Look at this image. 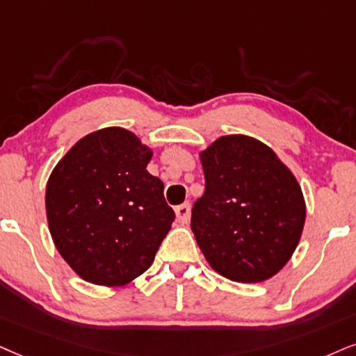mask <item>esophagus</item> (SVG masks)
I'll return each mask as SVG.
<instances>
[{
    "label": "esophagus",
    "instance_id": "obj_1",
    "mask_svg": "<svg viewBox=\"0 0 356 356\" xmlns=\"http://www.w3.org/2000/svg\"><path fill=\"white\" fill-rule=\"evenodd\" d=\"M175 213H177L178 222H181V225H186V222L190 221V216H191L190 203H183L181 206H178V208L175 209Z\"/></svg>",
    "mask_w": 356,
    "mask_h": 356
}]
</instances>
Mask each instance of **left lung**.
Returning a JSON list of instances; mask_svg holds the SVG:
<instances>
[{"instance_id": "obj_1", "label": "left lung", "mask_w": 356, "mask_h": 356, "mask_svg": "<svg viewBox=\"0 0 356 356\" xmlns=\"http://www.w3.org/2000/svg\"><path fill=\"white\" fill-rule=\"evenodd\" d=\"M198 155L206 190L193 206L191 229L204 259L234 282L274 277L291 261L305 225L296 175L249 135H222Z\"/></svg>"}]
</instances>
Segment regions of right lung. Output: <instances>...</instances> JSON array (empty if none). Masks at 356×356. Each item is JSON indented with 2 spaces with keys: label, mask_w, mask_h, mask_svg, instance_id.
Returning <instances> with one entry per match:
<instances>
[{
  "label": "right lung",
  "mask_w": 356,
  "mask_h": 356,
  "mask_svg": "<svg viewBox=\"0 0 356 356\" xmlns=\"http://www.w3.org/2000/svg\"><path fill=\"white\" fill-rule=\"evenodd\" d=\"M153 150L134 131H92L57 161L46 185L56 249L81 279L130 284L153 264L175 213L163 183L147 171Z\"/></svg>",
  "instance_id": "add662e5"
}]
</instances>
